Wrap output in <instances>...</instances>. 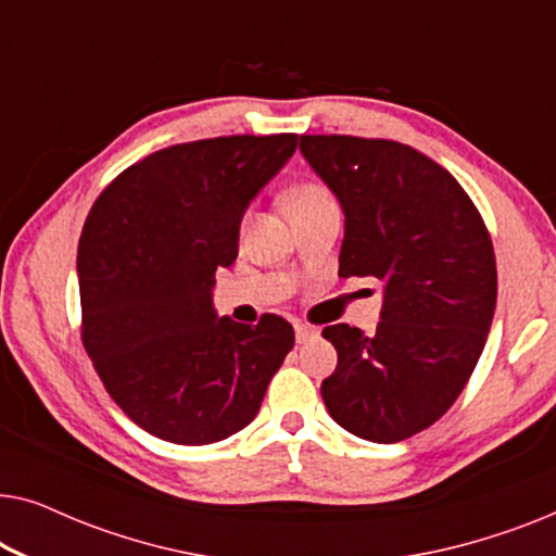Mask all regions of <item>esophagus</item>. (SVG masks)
I'll return each mask as SVG.
<instances>
[{
	"label": "esophagus",
	"instance_id": "obj_1",
	"mask_svg": "<svg viewBox=\"0 0 556 556\" xmlns=\"http://www.w3.org/2000/svg\"><path fill=\"white\" fill-rule=\"evenodd\" d=\"M316 329L314 326H308V324H295V341H299V344H306V341H311L316 337Z\"/></svg>",
	"mask_w": 556,
	"mask_h": 556
}]
</instances>
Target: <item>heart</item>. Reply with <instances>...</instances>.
<instances>
[{
	"label": "heart",
	"mask_w": 556,
	"mask_h": 556,
	"mask_svg": "<svg viewBox=\"0 0 556 556\" xmlns=\"http://www.w3.org/2000/svg\"><path fill=\"white\" fill-rule=\"evenodd\" d=\"M329 200H333V197L324 185H318V181H301V185L288 189L286 207H288V215H293V212H303Z\"/></svg>",
	"instance_id": "heart-1"
}]
</instances>
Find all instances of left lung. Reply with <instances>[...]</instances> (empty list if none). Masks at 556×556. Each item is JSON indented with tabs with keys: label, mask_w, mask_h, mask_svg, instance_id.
<instances>
[{
	"label": "left lung",
	"mask_w": 556,
	"mask_h": 556,
	"mask_svg": "<svg viewBox=\"0 0 556 556\" xmlns=\"http://www.w3.org/2000/svg\"><path fill=\"white\" fill-rule=\"evenodd\" d=\"M344 210L339 276L384 283L382 321L324 329L339 364L321 397L341 428L400 443L438 422L473 375L496 311V255L455 177L407 143L301 136Z\"/></svg>",
	"instance_id": "8db88e82"
}]
</instances>
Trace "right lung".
Wrapping results in <instances>:
<instances>
[{
	"instance_id": "1",
	"label": "right lung",
	"mask_w": 556,
	"mask_h": 556,
	"mask_svg": "<svg viewBox=\"0 0 556 556\" xmlns=\"http://www.w3.org/2000/svg\"><path fill=\"white\" fill-rule=\"evenodd\" d=\"M299 136H217L154 151L103 189L78 245L80 337L105 392L154 438L207 445L253 422L293 326L217 318L248 202Z\"/></svg>"
}]
</instances>
